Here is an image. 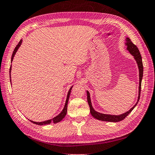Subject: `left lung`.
<instances>
[{
	"label": "left lung",
	"instance_id": "1",
	"mask_svg": "<svg viewBox=\"0 0 155 155\" xmlns=\"http://www.w3.org/2000/svg\"><path fill=\"white\" fill-rule=\"evenodd\" d=\"M125 45L127 46V50L130 52V54L133 55L134 59H135L137 64H138V67L139 69V90H138V101H137L135 105L130 109L128 111L125 112V113L121 114V115H109V114H103L99 112L96 111L94 109V108L92 107V103H91V99H90V95L89 92L87 90V103H88L89 107H90V113L91 115L94 117L96 119H98V120L103 121H110V122H118L122 121L126 117L129 115V114L132 111V110L134 109L137 104H138L140 96V91H141V84H142V80L143 77V64H142V57L141 54L140 53V51L137 46L134 45L132 42L131 41V40L129 38H125Z\"/></svg>",
	"mask_w": 155,
	"mask_h": 155
}]
</instances>
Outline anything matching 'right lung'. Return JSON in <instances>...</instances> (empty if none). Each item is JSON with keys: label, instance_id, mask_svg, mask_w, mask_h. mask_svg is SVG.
<instances>
[{"label": "right lung", "instance_id": "1", "mask_svg": "<svg viewBox=\"0 0 155 155\" xmlns=\"http://www.w3.org/2000/svg\"><path fill=\"white\" fill-rule=\"evenodd\" d=\"M22 43V40H21L19 41V42L18 43V45L16 46V47L14 49V51L13 52V54H12V57H11V62H12L13 60V57L15 56V54L17 52V50H18L19 48L20 47V46H21ZM10 77H11V68H10ZM10 80H11V78H10ZM11 81V80H10ZM72 87H71V88L69 89V92H68V96H67V99H66V101H65V106H64L63 109L62 110V111H61L59 115H57L56 117H54V118H52L51 119H49V120L47 121H42V122H36V121H31L30 120L32 123L34 124H37V125H48V124H51V123H53V124H57L58 122H60L62 119L65 117L66 114H67V110H68V101H69V96H70V93H71V90L72 89Z\"/></svg>", "mask_w": 155, "mask_h": 155}]
</instances>
